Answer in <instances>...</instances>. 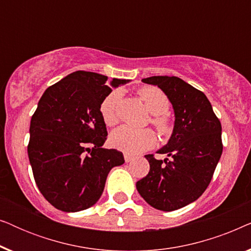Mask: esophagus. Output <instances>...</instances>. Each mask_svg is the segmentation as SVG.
<instances>
[{
	"mask_svg": "<svg viewBox=\"0 0 251 251\" xmlns=\"http://www.w3.org/2000/svg\"><path fill=\"white\" fill-rule=\"evenodd\" d=\"M133 159V156L132 155H130V154H125V161L126 162H130V161H131Z\"/></svg>",
	"mask_w": 251,
	"mask_h": 251,
	"instance_id": "1",
	"label": "esophagus"
}]
</instances>
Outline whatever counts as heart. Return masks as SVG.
<instances>
[{"label":"heart","instance_id":"1","mask_svg":"<svg viewBox=\"0 0 251 251\" xmlns=\"http://www.w3.org/2000/svg\"><path fill=\"white\" fill-rule=\"evenodd\" d=\"M138 96L151 114L152 123L161 136L168 137L173 132V123L167 115L170 101L163 91L155 87H144L138 90ZM123 97L121 89L113 90L102 99L100 115L107 126H113L119 120V107ZM109 144L126 154H137L147 151L156 144V136L151 129H135L128 126H119L109 136Z\"/></svg>","mask_w":251,"mask_h":251}]
</instances>
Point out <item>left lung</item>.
<instances>
[{
	"label": "left lung",
	"instance_id": "obj_1",
	"mask_svg": "<svg viewBox=\"0 0 251 251\" xmlns=\"http://www.w3.org/2000/svg\"><path fill=\"white\" fill-rule=\"evenodd\" d=\"M144 83L157 85L173 104L175 126L169 142L157 151L169 159L150 162L137 191L157 210L173 211L192 203L210 184L223 152L222 125L203 92L177 76H151Z\"/></svg>",
	"mask_w": 251,
	"mask_h": 251
}]
</instances>
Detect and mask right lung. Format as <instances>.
I'll return each instance as SVG.
<instances>
[{
    "instance_id": "obj_1",
    "label": "right lung",
    "mask_w": 251,
    "mask_h": 251,
    "mask_svg": "<svg viewBox=\"0 0 251 251\" xmlns=\"http://www.w3.org/2000/svg\"><path fill=\"white\" fill-rule=\"evenodd\" d=\"M128 81L76 71L51 85L30 120L27 147L34 179L46 200L61 211L90 208L101 197L113 167L125 163L122 152L102 149L107 130L100 104Z\"/></svg>"
}]
</instances>
